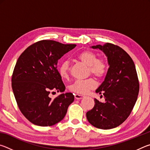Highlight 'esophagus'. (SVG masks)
I'll return each mask as SVG.
<instances>
[{"mask_svg": "<svg viewBox=\"0 0 150 150\" xmlns=\"http://www.w3.org/2000/svg\"><path fill=\"white\" fill-rule=\"evenodd\" d=\"M85 96L82 95H79V94H75V98L76 99L79 100V99H82L83 98H84Z\"/></svg>", "mask_w": 150, "mask_h": 150, "instance_id": "1", "label": "esophagus"}]
</instances>
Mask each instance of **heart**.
Here are the masks:
<instances>
[{
	"label": "heart",
	"instance_id": "1",
	"mask_svg": "<svg viewBox=\"0 0 150 150\" xmlns=\"http://www.w3.org/2000/svg\"><path fill=\"white\" fill-rule=\"evenodd\" d=\"M96 54L91 51H84L77 55V58L83 63L88 66V74H92L98 79L103 78L107 71V64L103 58H96ZM58 72L62 79H67L69 74V62L64 60L60 63ZM96 83L93 78L85 80H77L69 86V90L75 93L85 95L94 89Z\"/></svg>",
	"mask_w": 150,
	"mask_h": 150
}]
</instances>
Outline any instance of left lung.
Wrapping results in <instances>:
<instances>
[{"instance_id": "8db88e82", "label": "left lung", "mask_w": 150, "mask_h": 150, "mask_svg": "<svg viewBox=\"0 0 150 150\" xmlns=\"http://www.w3.org/2000/svg\"><path fill=\"white\" fill-rule=\"evenodd\" d=\"M92 48L105 53L109 68L105 81L96 90L105 101L95 98V106L86 116L93 126L108 130L120 125L130 115L139 93L138 75L132 59L122 48L110 43Z\"/></svg>"}]
</instances>
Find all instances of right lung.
Segmentation results:
<instances>
[{"mask_svg":"<svg viewBox=\"0 0 150 150\" xmlns=\"http://www.w3.org/2000/svg\"><path fill=\"white\" fill-rule=\"evenodd\" d=\"M75 46L44 40L28 47L18 59L12 76V91L22 115L35 125L58 123L74 100L71 93H62L54 99L50 93L65 91L57 62Z\"/></svg>","mask_w":150,"mask_h":150,"instance_id":"right-lung-1","label":"right lung"}]
</instances>
